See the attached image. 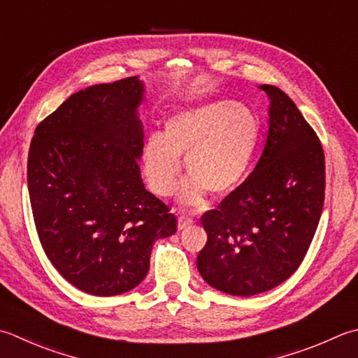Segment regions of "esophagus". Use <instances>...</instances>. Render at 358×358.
<instances>
[{
  "label": "esophagus",
  "mask_w": 358,
  "mask_h": 358,
  "mask_svg": "<svg viewBox=\"0 0 358 358\" xmlns=\"http://www.w3.org/2000/svg\"><path fill=\"white\" fill-rule=\"evenodd\" d=\"M192 223H194V220H192L189 215L181 214V215L178 217V229H185V228H187L189 225H192Z\"/></svg>",
  "instance_id": "obj_1"
}]
</instances>
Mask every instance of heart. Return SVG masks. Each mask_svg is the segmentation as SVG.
I'll return each instance as SVG.
<instances>
[{
    "mask_svg": "<svg viewBox=\"0 0 358 358\" xmlns=\"http://www.w3.org/2000/svg\"><path fill=\"white\" fill-rule=\"evenodd\" d=\"M261 133L259 117L247 105L211 101L167 119L163 136L147 139L143 167L150 189L169 197L180 185L185 159L191 175L181 203L200 206L208 191L233 192L247 177Z\"/></svg>",
    "mask_w": 358,
    "mask_h": 358,
    "instance_id": "heart-1",
    "label": "heart"
}]
</instances>
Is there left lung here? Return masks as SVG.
Listing matches in <instances>:
<instances>
[{
	"mask_svg": "<svg viewBox=\"0 0 358 358\" xmlns=\"http://www.w3.org/2000/svg\"><path fill=\"white\" fill-rule=\"evenodd\" d=\"M268 96V130L257 164L219 206L201 217L208 242L197 257L215 290L253 296L289 279L303 262L324 205V153L289 96Z\"/></svg>",
	"mask_w": 358,
	"mask_h": 358,
	"instance_id": "1",
	"label": "left lung"
}]
</instances>
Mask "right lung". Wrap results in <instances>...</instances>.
<instances>
[{"mask_svg":"<svg viewBox=\"0 0 358 358\" xmlns=\"http://www.w3.org/2000/svg\"><path fill=\"white\" fill-rule=\"evenodd\" d=\"M138 76L77 91L35 129L27 189L35 228L60 275L94 296L143 282L158 239L177 219L145 189Z\"/></svg>","mask_w":358,"mask_h":358,"instance_id":"1","label":"right lung"}]
</instances>
